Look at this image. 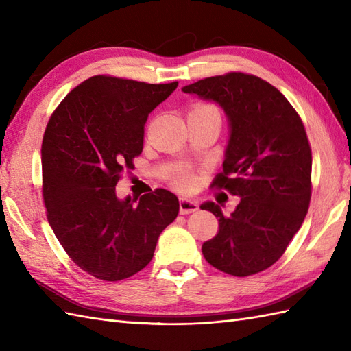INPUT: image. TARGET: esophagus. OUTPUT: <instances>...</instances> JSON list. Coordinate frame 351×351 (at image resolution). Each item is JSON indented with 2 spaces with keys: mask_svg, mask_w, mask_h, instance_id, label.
<instances>
[{
  "mask_svg": "<svg viewBox=\"0 0 351 351\" xmlns=\"http://www.w3.org/2000/svg\"><path fill=\"white\" fill-rule=\"evenodd\" d=\"M197 210H199V205L195 202V200L187 199V197H182V199L180 200V213H181L182 215L196 213Z\"/></svg>",
  "mask_w": 351,
  "mask_h": 351,
  "instance_id": "obj_1",
  "label": "esophagus"
}]
</instances>
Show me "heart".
I'll return each mask as SVG.
<instances>
[{"mask_svg": "<svg viewBox=\"0 0 351 351\" xmlns=\"http://www.w3.org/2000/svg\"><path fill=\"white\" fill-rule=\"evenodd\" d=\"M196 108H200V110H210V111H215V113H219L217 110H215L213 106H206V104H204V106H197ZM193 176L190 175V173H185V171H182V173H180L178 175L176 178H175V185L178 189H181V190H189L191 185H193Z\"/></svg>", "mask_w": 351, "mask_h": 351, "instance_id": "b5f03b06", "label": "heart"}]
</instances>
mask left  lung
Returning <instances> with one entry per match:
<instances>
[{"label": "left lung", "instance_id": "left-lung-1", "mask_svg": "<svg viewBox=\"0 0 351 351\" xmlns=\"http://www.w3.org/2000/svg\"><path fill=\"white\" fill-rule=\"evenodd\" d=\"M182 92L225 111L229 140L214 185L241 197L229 215L214 202L200 205L219 217L204 256L240 278L263 271L283 255L309 208L312 154L302 119L278 88L247 73L205 78Z\"/></svg>", "mask_w": 351, "mask_h": 351}]
</instances>
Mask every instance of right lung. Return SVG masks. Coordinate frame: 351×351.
Segmentation results:
<instances>
[{"label":"right lung","mask_w":351,"mask_h":351,"mask_svg":"<svg viewBox=\"0 0 351 351\" xmlns=\"http://www.w3.org/2000/svg\"><path fill=\"white\" fill-rule=\"evenodd\" d=\"M178 83L147 84L96 75L66 95L42 141L43 202L49 226L81 270L122 280L151 263L158 237L180 213L164 189L138 202L116 184L143 151L151 111Z\"/></svg>","instance_id":"add662e5"}]
</instances>
